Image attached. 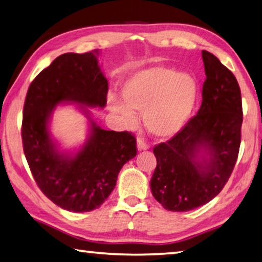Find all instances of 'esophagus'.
I'll return each mask as SVG.
<instances>
[{
	"instance_id": "obj_1",
	"label": "esophagus",
	"mask_w": 262,
	"mask_h": 262,
	"mask_svg": "<svg viewBox=\"0 0 262 262\" xmlns=\"http://www.w3.org/2000/svg\"><path fill=\"white\" fill-rule=\"evenodd\" d=\"M136 144H137V150H139V151L149 149V144L147 143V141H145L143 137H139V139H137Z\"/></svg>"
}]
</instances>
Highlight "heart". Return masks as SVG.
Segmentation results:
<instances>
[{
    "label": "heart",
    "mask_w": 262,
    "mask_h": 262,
    "mask_svg": "<svg viewBox=\"0 0 262 262\" xmlns=\"http://www.w3.org/2000/svg\"><path fill=\"white\" fill-rule=\"evenodd\" d=\"M196 94V82L192 76L159 66L130 76L121 89L125 103L110 98L108 106L127 125L136 122L133 109L144 113V123L150 133L171 137L178 134L192 117Z\"/></svg>",
    "instance_id": "b5f03b06"
}]
</instances>
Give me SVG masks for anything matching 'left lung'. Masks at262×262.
Returning <instances> with one entry per match:
<instances>
[{
	"label": "left lung",
	"mask_w": 262,
	"mask_h": 262,
	"mask_svg": "<svg viewBox=\"0 0 262 262\" xmlns=\"http://www.w3.org/2000/svg\"><path fill=\"white\" fill-rule=\"evenodd\" d=\"M206 81L198 114L171 140L157 144L150 188L171 211H188L212 200L231 176L243 123L241 88L217 57L202 51Z\"/></svg>",
	"instance_id": "1"
}]
</instances>
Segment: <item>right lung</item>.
<instances>
[{"label": "right lung", "instance_id": "add662e5", "mask_svg": "<svg viewBox=\"0 0 262 262\" xmlns=\"http://www.w3.org/2000/svg\"><path fill=\"white\" fill-rule=\"evenodd\" d=\"M99 51L66 53L33 79L26 94L21 140L30 170L41 192L62 209L99 208L117 185L121 167L136 156L132 133L105 130L89 107L104 108L108 82L98 64ZM60 102H76L91 120V134L77 153H61L48 123Z\"/></svg>", "mask_w": 262, "mask_h": 262}]
</instances>
